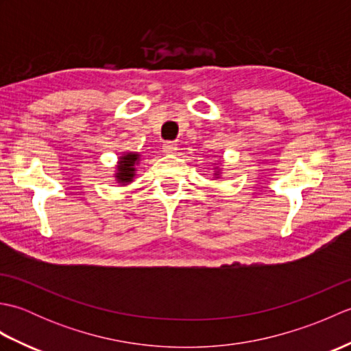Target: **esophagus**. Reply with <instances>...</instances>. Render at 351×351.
Listing matches in <instances>:
<instances>
[{"label":"esophagus","mask_w":351,"mask_h":351,"mask_svg":"<svg viewBox=\"0 0 351 351\" xmlns=\"http://www.w3.org/2000/svg\"><path fill=\"white\" fill-rule=\"evenodd\" d=\"M162 151L166 154H176L178 145L175 143V141H166V143L162 145Z\"/></svg>","instance_id":"esophagus-1"}]
</instances>
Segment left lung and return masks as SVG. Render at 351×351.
I'll return each mask as SVG.
<instances>
[{
  "mask_svg": "<svg viewBox=\"0 0 351 351\" xmlns=\"http://www.w3.org/2000/svg\"><path fill=\"white\" fill-rule=\"evenodd\" d=\"M221 170L219 167H214V178H220Z\"/></svg>",
  "mask_w": 351,
  "mask_h": 351,
  "instance_id": "1",
  "label": "left lung"
}]
</instances>
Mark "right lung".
Instances as JSON below:
<instances>
[{"label": "right lung", "mask_w": 351, "mask_h": 351, "mask_svg": "<svg viewBox=\"0 0 351 351\" xmlns=\"http://www.w3.org/2000/svg\"><path fill=\"white\" fill-rule=\"evenodd\" d=\"M140 162V154L137 152H125L119 156L116 166V182L122 185H128L136 178V166Z\"/></svg>", "instance_id": "add662e5"}]
</instances>
